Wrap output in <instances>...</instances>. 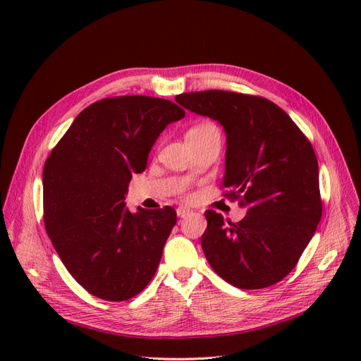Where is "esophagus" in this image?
<instances>
[{"label":"esophagus","instance_id":"1","mask_svg":"<svg viewBox=\"0 0 361 361\" xmlns=\"http://www.w3.org/2000/svg\"><path fill=\"white\" fill-rule=\"evenodd\" d=\"M191 212H192V211H190L188 207H185V206H179L178 209H176V214H178V216H179V218H185V216H188Z\"/></svg>","mask_w":361,"mask_h":361}]
</instances>
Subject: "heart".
<instances>
[{
	"mask_svg": "<svg viewBox=\"0 0 361 361\" xmlns=\"http://www.w3.org/2000/svg\"><path fill=\"white\" fill-rule=\"evenodd\" d=\"M211 128H214V126H211V125H200V126H195V128L190 129L188 133H203V130H207V129H211Z\"/></svg>",
	"mask_w": 361,
	"mask_h": 361,
	"instance_id": "1",
	"label": "heart"
}]
</instances>
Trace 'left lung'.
I'll return each mask as SVG.
<instances>
[{"instance_id":"left-lung-1","label":"left lung","mask_w":361,"mask_h":361,"mask_svg":"<svg viewBox=\"0 0 361 361\" xmlns=\"http://www.w3.org/2000/svg\"><path fill=\"white\" fill-rule=\"evenodd\" d=\"M185 110L216 120L226 133L223 187L247 215L238 223L206 211L203 253L218 276L241 289L286 277L319 224V169L293 120L264 97L223 90L182 93Z\"/></svg>"}]
</instances>
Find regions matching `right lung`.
<instances>
[{"label": "right lung", "mask_w": 361, "mask_h": 361, "mask_svg": "<svg viewBox=\"0 0 361 361\" xmlns=\"http://www.w3.org/2000/svg\"><path fill=\"white\" fill-rule=\"evenodd\" d=\"M183 117L167 99L106 97L75 117L45 162L47 233L71 276L97 298L129 300L155 276L176 211L130 212L125 195L159 134Z\"/></svg>", "instance_id": "1"}]
</instances>
